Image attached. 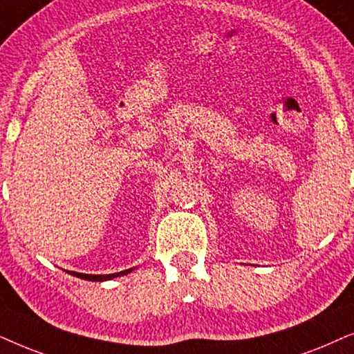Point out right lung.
Returning <instances> with one entry per match:
<instances>
[{
  "label": "right lung",
  "instance_id": "1",
  "mask_svg": "<svg viewBox=\"0 0 354 354\" xmlns=\"http://www.w3.org/2000/svg\"><path fill=\"white\" fill-rule=\"evenodd\" d=\"M133 270H134V268H128V270L116 272V273H108V275H88V273H79V272H68V273H71V275H74V277H77V279L88 280V281H106V280L116 279V277L128 275V273H131Z\"/></svg>",
  "mask_w": 354,
  "mask_h": 354
}]
</instances>
